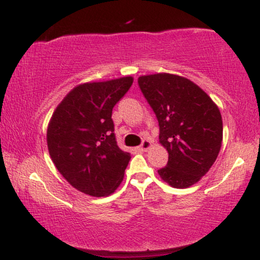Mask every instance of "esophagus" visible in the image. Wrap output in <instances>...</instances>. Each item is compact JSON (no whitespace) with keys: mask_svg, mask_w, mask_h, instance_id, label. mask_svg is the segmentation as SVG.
Returning a JSON list of instances; mask_svg holds the SVG:
<instances>
[{"mask_svg":"<svg viewBox=\"0 0 260 260\" xmlns=\"http://www.w3.org/2000/svg\"><path fill=\"white\" fill-rule=\"evenodd\" d=\"M151 147H153V143H151L149 139H144V140H143L142 144H140V150L147 151V150H149V149H150Z\"/></svg>","mask_w":260,"mask_h":260,"instance_id":"obj_1","label":"esophagus"}]
</instances>
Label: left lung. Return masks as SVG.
Listing matches in <instances>:
<instances>
[{"instance_id":"obj_1","label":"left lung","mask_w":260,"mask_h":260,"mask_svg":"<svg viewBox=\"0 0 260 260\" xmlns=\"http://www.w3.org/2000/svg\"><path fill=\"white\" fill-rule=\"evenodd\" d=\"M138 84L159 122L169 153L159 175L175 188L197 183L215 162L222 143L219 107L192 80L170 73L142 76Z\"/></svg>"}]
</instances>
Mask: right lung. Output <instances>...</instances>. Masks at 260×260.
<instances>
[{"label": "right lung", "instance_id": "1", "mask_svg": "<svg viewBox=\"0 0 260 260\" xmlns=\"http://www.w3.org/2000/svg\"><path fill=\"white\" fill-rule=\"evenodd\" d=\"M133 77L77 85L52 113L47 148L59 174L79 192L105 197L123 181L131 154L121 150L113 131L112 109Z\"/></svg>", "mask_w": 260, "mask_h": 260}]
</instances>
